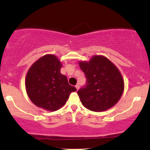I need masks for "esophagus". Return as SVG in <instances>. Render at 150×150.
Instances as JSON below:
<instances>
[{
    "instance_id": "34e87169",
    "label": "esophagus",
    "mask_w": 150,
    "mask_h": 150,
    "mask_svg": "<svg viewBox=\"0 0 150 150\" xmlns=\"http://www.w3.org/2000/svg\"><path fill=\"white\" fill-rule=\"evenodd\" d=\"M75 88H76L77 90H78L79 88H80V86H79V85H75Z\"/></svg>"
}]
</instances>
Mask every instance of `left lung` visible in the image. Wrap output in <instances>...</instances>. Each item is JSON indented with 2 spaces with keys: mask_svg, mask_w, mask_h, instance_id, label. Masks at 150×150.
<instances>
[{
  "mask_svg": "<svg viewBox=\"0 0 150 150\" xmlns=\"http://www.w3.org/2000/svg\"><path fill=\"white\" fill-rule=\"evenodd\" d=\"M78 63L87 78L85 87L77 91L83 106L95 112L113 107L124 91V80L118 68L106 57L98 55Z\"/></svg>",
  "mask_w": 150,
  "mask_h": 150,
  "instance_id": "1",
  "label": "left lung"
}]
</instances>
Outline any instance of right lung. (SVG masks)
I'll return each instance as SVG.
<instances>
[{
	"mask_svg": "<svg viewBox=\"0 0 150 150\" xmlns=\"http://www.w3.org/2000/svg\"><path fill=\"white\" fill-rule=\"evenodd\" d=\"M62 63L55 55L46 54L34 62L27 72L25 88L30 100L38 107L55 111L66 103L76 88L61 73Z\"/></svg>",
	"mask_w": 150,
	"mask_h": 150,
	"instance_id": "right-lung-1",
	"label": "right lung"
}]
</instances>
